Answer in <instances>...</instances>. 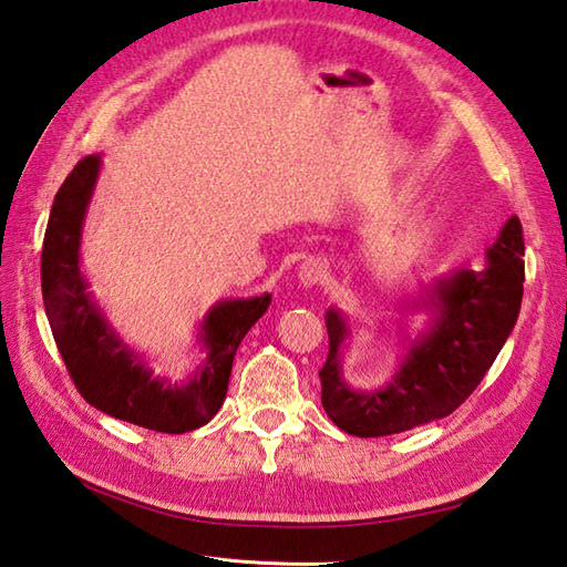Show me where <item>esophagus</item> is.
Segmentation results:
<instances>
[{
    "label": "esophagus",
    "instance_id": "esophagus-1",
    "mask_svg": "<svg viewBox=\"0 0 567 567\" xmlns=\"http://www.w3.org/2000/svg\"><path fill=\"white\" fill-rule=\"evenodd\" d=\"M327 274H330V267H327L324 259L318 257H310L298 267V281L303 284L306 288L310 286H318L327 279Z\"/></svg>",
    "mask_w": 567,
    "mask_h": 567
}]
</instances>
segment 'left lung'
Here are the masks:
<instances>
[{
    "mask_svg": "<svg viewBox=\"0 0 567 567\" xmlns=\"http://www.w3.org/2000/svg\"><path fill=\"white\" fill-rule=\"evenodd\" d=\"M524 235L512 216L487 249L481 271L456 269L424 288L432 310L426 332L405 344L393 379L381 388H351L342 375V344L351 334L337 308L324 316L330 354L320 371L322 408L339 430L354 436H388L442 420L468 398L519 318L524 296Z\"/></svg>",
    "mask_w": 567,
    "mask_h": 567,
    "instance_id": "1",
    "label": "left lung"
}]
</instances>
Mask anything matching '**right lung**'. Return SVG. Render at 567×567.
<instances>
[{"mask_svg": "<svg viewBox=\"0 0 567 567\" xmlns=\"http://www.w3.org/2000/svg\"><path fill=\"white\" fill-rule=\"evenodd\" d=\"M102 155L78 162L62 182L50 210L41 286L45 316L60 357L82 398L111 417L145 430L184 434L208 424L228 393L237 347L264 312L271 296L228 298L213 306L198 330L204 359L186 381L155 375L145 354L125 344L96 303L80 267L82 230Z\"/></svg>", "mask_w": 567, "mask_h": 567, "instance_id": "add662e5", "label": "right lung"}]
</instances>
